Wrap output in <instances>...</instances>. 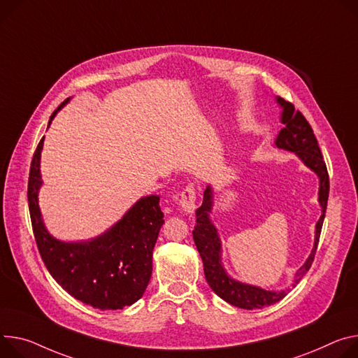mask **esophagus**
<instances>
[{"label": "esophagus", "mask_w": 358, "mask_h": 358, "mask_svg": "<svg viewBox=\"0 0 358 358\" xmlns=\"http://www.w3.org/2000/svg\"><path fill=\"white\" fill-rule=\"evenodd\" d=\"M196 199H197V189L192 184H188L180 194V206L181 208L191 214L196 210Z\"/></svg>", "instance_id": "34e87169"}]
</instances>
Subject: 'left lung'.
Segmentation results:
<instances>
[{"mask_svg": "<svg viewBox=\"0 0 358 358\" xmlns=\"http://www.w3.org/2000/svg\"><path fill=\"white\" fill-rule=\"evenodd\" d=\"M277 101L282 107L281 122L284 124V128L281 129L275 140V145L278 148L296 152L303 159L304 164L320 177L318 201L322 208V214L315 225L314 248L310 257L307 258L306 264L296 274L294 282L297 284L304 277V274L310 270L314 262V255L317 251V245H318V240L322 229V221H324V217H326V210H327L330 178H329L327 166L326 162H324L321 150L318 147L317 138L314 136L310 122L299 110L294 111V106L291 103L284 101L282 99H280V96L277 99ZM211 204H213V192H211V187L208 185L204 191L203 204L196 211L197 221H196V227H194L192 230V237L201 255L206 280L211 287V289L224 301L245 310L263 308L266 306H271L280 301L281 299H284L287 296V292H289V288L282 291H267L254 285L238 282L227 275L225 270L221 266L220 238H218L215 227L211 224L208 218V213L211 211Z\"/></svg>", "mask_w": 358, "mask_h": 358, "instance_id": "1", "label": "left lung"}]
</instances>
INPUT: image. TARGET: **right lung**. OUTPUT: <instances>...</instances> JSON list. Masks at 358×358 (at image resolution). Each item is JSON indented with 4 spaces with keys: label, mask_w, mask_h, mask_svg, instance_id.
<instances>
[{
    "label": "right lung",
    "mask_w": 358,
    "mask_h": 358,
    "mask_svg": "<svg viewBox=\"0 0 358 358\" xmlns=\"http://www.w3.org/2000/svg\"><path fill=\"white\" fill-rule=\"evenodd\" d=\"M67 101L51 114L48 125ZM43 144L44 137L31 161L27 197L32 231L47 270L70 296L94 308L117 310L134 304L150 282L152 250L164 224L159 197L141 199L108 231L91 241H58L45 230L38 207Z\"/></svg>",
    "instance_id": "1"
}]
</instances>
